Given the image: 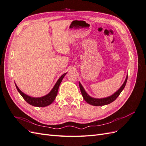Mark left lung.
<instances>
[{
    "instance_id": "obj_1",
    "label": "left lung",
    "mask_w": 146,
    "mask_h": 146,
    "mask_svg": "<svg viewBox=\"0 0 146 146\" xmlns=\"http://www.w3.org/2000/svg\"><path fill=\"white\" fill-rule=\"evenodd\" d=\"M127 78L128 76H127L126 79L122 85V86L117 91H116L115 93L113 94L112 96L108 97L107 98H104V99H95V98H92L91 97H90L89 95H88L86 91L84 90V88H83L82 85H81V83L79 82V86H80V89L82 92V94L83 99H85V100L86 102L87 103H88L90 105H94V106H102V105H108L110 103L113 102V101L115 100L117 97L119 96V94H121V92L123 90L124 88L126 83L127 81Z\"/></svg>"
}]
</instances>
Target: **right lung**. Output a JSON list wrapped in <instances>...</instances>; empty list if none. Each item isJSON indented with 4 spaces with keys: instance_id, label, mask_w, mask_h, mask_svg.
Here are the masks:
<instances>
[{
    "instance_id": "1",
    "label": "right lung",
    "mask_w": 146,
    "mask_h": 146,
    "mask_svg": "<svg viewBox=\"0 0 146 146\" xmlns=\"http://www.w3.org/2000/svg\"><path fill=\"white\" fill-rule=\"evenodd\" d=\"M66 73L63 74L62 76L60 77V78L58 79V80L57 81L56 84L55 85L54 87L53 88V89L52 91L47 94L45 96L41 97V98H31V97L25 94L22 92L18 87L16 85V87L17 88V91L20 93L21 96L23 97L24 99L27 102L28 104L30 105L34 106V107H46V106H48L50 105L54 101L56 96L57 95V93H58V88L60 86V83L63 79L64 77L65 76V75Z\"/></svg>"
}]
</instances>
